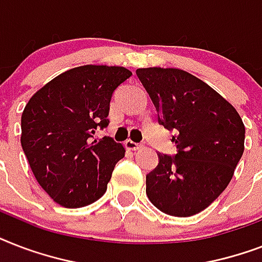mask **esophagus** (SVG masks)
Returning a JSON list of instances; mask_svg holds the SVG:
<instances>
[{
  "mask_svg": "<svg viewBox=\"0 0 262 262\" xmlns=\"http://www.w3.org/2000/svg\"><path fill=\"white\" fill-rule=\"evenodd\" d=\"M143 147V144L141 143H135V141H132V140H126L125 141V148L129 149V151H137L140 148Z\"/></svg>",
  "mask_w": 262,
  "mask_h": 262,
  "instance_id": "34e87169",
  "label": "esophagus"
}]
</instances>
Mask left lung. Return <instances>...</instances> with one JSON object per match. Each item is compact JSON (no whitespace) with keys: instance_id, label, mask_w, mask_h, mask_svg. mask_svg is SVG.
<instances>
[{"instance_id":"left-lung-1","label":"left lung","mask_w":262,"mask_h":262,"mask_svg":"<svg viewBox=\"0 0 262 262\" xmlns=\"http://www.w3.org/2000/svg\"><path fill=\"white\" fill-rule=\"evenodd\" d=\"M136 75L156 107L158 122L177 132V154L158 152L159 163L147 174L148 199L167 215H195L231 181L244 154V122L223 96L187 72L144 68Z\"/></svg>"}]
</instances>
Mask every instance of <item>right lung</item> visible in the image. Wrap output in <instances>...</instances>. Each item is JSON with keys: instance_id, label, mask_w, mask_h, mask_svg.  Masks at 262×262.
Segmentation results:
<instances>
[{"instance_id": "add662e5", "label": "right lung", "mask_w": 262, "mask_h": 262, "mask_svg": "<svg viewBox=\"0 0 262 262\" xmlns=\"http://www.w3.org/2000/svg\"><path fill=\"white\" fill-rule=\"evenodd\" d=\"M132 76L121 67L85 65L57 76L27 103L21 147L43 190L65 208H81L104 194L122 144L95 130L110 123L114 91Z\"/></svg>"}]
</instances>
